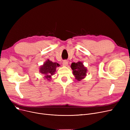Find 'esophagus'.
I'll return each mask as SVG.
<instances>
[{
    "mask_svg": "<svg viewBox=\"0 0 130 130\" xmlns=\"http://www.w3.org/2000/svg\"><path fill=\"white\" fill-rule=\"evenodd\" d=\"M63 65L64 66H67L68 65V61L66 60H64L63 61Z\"/></svg>",
    "mask_w": 130,
    "mask_h": 130,
    "instance_id": "esophagus-1",
    "label": "esophagus"
}]
</instances>
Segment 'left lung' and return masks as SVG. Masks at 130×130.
Returning a JSON list of instances; mask_svg holds the SVG:
<instances>
[{
	"mask_svg": "<svg viewBox=\"0 0 130 130\" xmlns=\"http://www.w3.org/2000/svg\"><path fill=\"white\" fill-rule=\"evenodd\" d=\"M71 68L73 71L74 75L75 76V78L79 81L82 79L84 78L87 72L86 68L83 65V64L78 61L77 63H73L71 64Z\"/></svg>",
	"mask_w": 130,
	"mask_h": 130,
	"instance_id": "left-lung-1",
	"label": "left lung"
}]
</instances>
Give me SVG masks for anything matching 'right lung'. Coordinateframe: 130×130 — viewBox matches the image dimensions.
I'll return each mask as SVG.
<instances>
[{"instance_id":"add662e5","label":"right lung","mask_w":130,"mask_h":130,"mask_svg":"<svg viewBox=\"0 0 130 130\" xmlns=\"http://www.w3.org/2000/svg\"><path fill=\"white\" fill-rule=\"evenodd\" d=\"M57 66H59L58 63H53L48 59L44 65L40 67V72L44 75L46 78L49 80L51 76L55 72Z\"/></svg>"}]
</instances>
